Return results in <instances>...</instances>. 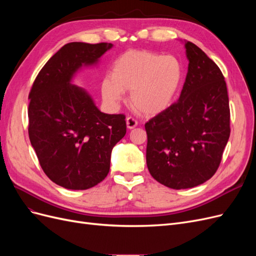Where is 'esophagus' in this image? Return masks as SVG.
<instances>
[{
  "label": "esophagus",
  "instance_id": "esophagus-1",
  "mask_svg": "<svg viewBox=\"0 0 256 256\" xmlns=\"http://www.w3.org/2000/svg\"><path fill=\"white\" fill-rule=\"evenodd\" d=\"M126 125H127L128 129H134V128L136 127L138 122L134 118H131V116H129V118H126Z\"/></svg>",
  "mask_w": 256,
  "mask_h": 256
}]
</instances>
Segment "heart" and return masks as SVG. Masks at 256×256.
<instances>
[{"label": "heart", "instance_id": "b5f03b06", "mask_svg": "<svg viewBox=\"0 0 256 256\" xmlns=\"http://www.w3.org/2000/svg\"><path fill=\"white\" fill-rule=\"evenodd\" d=\"M184 78L182 62L174 56L134 50L115 60L112 72L102 81V95L109 106H116L130 92V104L145 115H156L171 106Z\"/></svg>", "mask_w": 256, "mask_h": 256}]
</instances>
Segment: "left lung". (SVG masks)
<instances>
[{"instance_id":"obj_1","label":"left lung","mask_w":256,"mask_h":256,"mask_svg":"<svg viewBox=\"0 0 256 256\" xmlns=\"http://www.w3.org/2000/svg\"><path fill=\"white\" fill-rule=\"evenodd\" d=\"M188 72L177 102L145 124L146 164L158 182L188 189L216 172L230 138L226 83L220 68L184 40Z\"/></svg>"}]
</instances>
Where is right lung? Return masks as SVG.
<instances>
[{
    "mask_svg": "<svg viewBox=\"0 0 256 256\" xmlns=\"http://www.w3.org/2000/svg\"><path fill=\"white\" fill-rule=\"evenodd\" d=\"M112 44L69 42L46 63L28 99V136L42 168L60 187L86 190L110 171L111 152L126 134L122 114H106L72 84L82 67L95 66Z\"/></svg>",
    "mask_w": 256,
    "mask_h": 256,
    "instance_id": "1",
    "label": "right lung"
}]
</instances>
